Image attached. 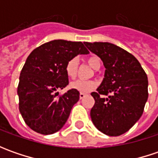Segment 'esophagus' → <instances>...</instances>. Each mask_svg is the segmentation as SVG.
<instances>
[{
	"label": "esophagus",
	"mask_w": 158,
	"mask_h": 158,
	"mask_svg": "<svg viewBox=\"0 0 158 158\" xmlns=\"http://www.w3.org/2000/svg\"><path fill=\"white\" fill-rule=\"evenodd\" d=\"M85 96H86V94H84V93H80V98H81V99H82V98H83Z\"/></svg>",
	"instance_id": "obj_1"
}]
</instances>
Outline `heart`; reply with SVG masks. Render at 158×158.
Returning a JSON list of instances; mask_svg holds the SVG:
<instances>
[{
  "label": "heart",
  "instance_id": "b5f03b06",
  "mask_svg": "<svg viewBox=\"0 0 158 158\" xmlns=\"http://www.w3.org/2000/svg\"><path fill=\"white\" fill-rule=\"evenodd\" d=\"M88 63L89 66L98 70L101 67V61L99 58L92 55L88 58ZM78 65L79 60L77 58H73L69 60L65 67V71L67 76L71 79L76 78L77 75V70H78ZM96 82L94 81H84V80H76L75 82H72L69 84V88L72 89H75L76 91H79L81 93H88L93 90L96 88Z\"/></svg>",
  "mask_w": 158,
  "mask_h": 158
}]
</instances>
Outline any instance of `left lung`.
Here are the masks:
<instances>
[{"instance_id":"1","label":"left lung","mask_w":158,"mask_h":158,"mask_svg":"<svg viewBox=\"0 0 158 158\" xmlns=\"http://www.w3.org/2000/svg\"><path fill=\"white\" fill-rule=\"evenodd\" d=\"M106 68L104 79L92 92L90 110L94 126L106 135L118 136L130 129L143 115L148 100V77L137 59L108 42H84ZM111 94L107 98L103 94Z\"/></svg>"}]
</instances>
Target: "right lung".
Wrapping results in <instances>:
<instances>
[{"instance_id":"1","label":"right lung","mask_w":158,"mask_h":158,"mask_svg":"<svg viewBox=\"0 0 158 158\" xmlns=\"http://www.w3.org/2000/svg\"><path fill=\"white\" fill-rule=\"evenodd\" d=\"M88 53L82 42L63 40L45 43L30 53L17 88L19 111L30 128L42 135H52L63 127L80 93L71 89L57 98L55 92L69 84L67 62Z\"/></svg>"}]
</instances>
